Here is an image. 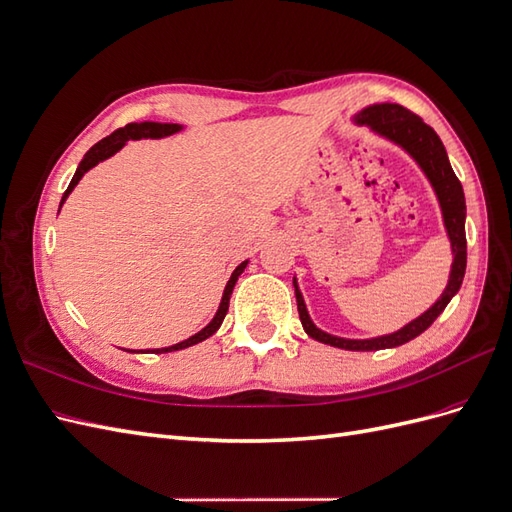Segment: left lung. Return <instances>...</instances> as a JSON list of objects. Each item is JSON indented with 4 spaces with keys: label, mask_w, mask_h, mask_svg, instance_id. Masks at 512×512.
<instances>
[{
    "label": "left lung",
    "mask_w": 512,
    "mask_h": 512,
    "mask_svg": "<svg viewBox=\"0 0 512 512\" xmlns=\"http://www.w3.org/2000/svg\"><path fill=\"white\" fill-rule=\"evenodd\" d=\"M356 126H367L371 132L378 134L384 141L397 145L404 149L408 156L416 162V166L423 170L429 185L433 188V194L438 198L440 213H442V224L446 230L448 243H451V254H453V265L448 271V282L442 290L440 297L436 299L431 307H427L421 316H416L404 327L389 333V335H378V337H367V339H348V337H337L327 331L318 329L314 320L309 318L307 305L303 294L299 290L297 275L292 277L294 294H297V307H299V318L303 324V331L316 339L320 344H327L333 348L342 350H382V348H395L410 342V339L418 337L423 331H427L433 320H436L444 307L451 303V299L459 292L463 275H466V260H468V245H466V196H463V188L453 173V166L448 162L446 149L431 126L410 113L408 108L391 104V102H380V104H369L363 111L352 117Z\"/></svg>",
    "instance_id": "left-lung-1"
}]
</instances>
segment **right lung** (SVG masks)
Listing matches in <instances>:
<instances>
[{
	"mask_svg": "<svg viewBox=\"0 0 512 512\" xmlns=\"http://www.w3.org/2000/svg\"><path fill=\"white\" fill-rule=\"evenodd\" d=\"M181 130H183L181 123L141 121V123H128L126 128H119V130L113 132L111 136L102 138L100 143H96V145L91 147V149L85 153V156H83L79 168H76V173H74V177H72V181H70V185H68V190L64 192V196H61L59 209H61V205L66 203V198L72 194V190L76 188V185H79V181L83 179V175L87 173V170H91L94 166H98L100 162H104V160H108L111 156H115V153H117L119 149H123V147L128 145V141H141V138H164V136H173V134H177V132H181ZM247 262H250V260H243L241 265H239L235 271H232L230 280H228V284H226V288H224V294H222V301H220L218 312H215V316L211 318V322L207 324L205 329H200L198 333H194V335L188 337V339H183V342H179V344L166 346V348H153V350H145V352L141 350V352H143V354H149V352H151V354L175 352V350L190 348V346H194V344H198V342H205L207 337H211L215 331H218V329L222 327V322H224L226 312H228V303H230L232 288H235V284H237V280H239V275L245 271ZM128 352H130V350H128Z\"/></svg>",
	"mask_w": 512,
	"mask_h": 512,
	"instance_id": "add662e5",
	"label": "right lung"
}]
</instances>
